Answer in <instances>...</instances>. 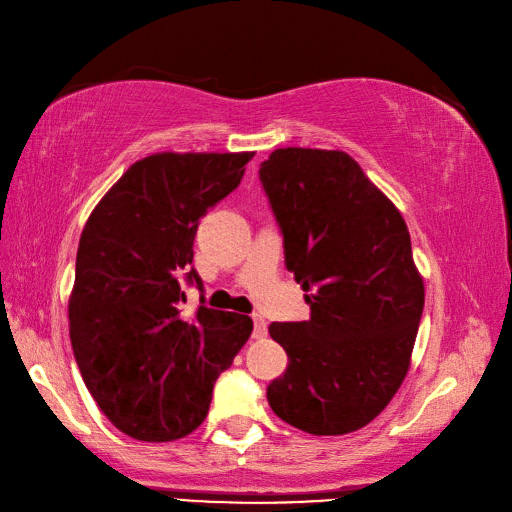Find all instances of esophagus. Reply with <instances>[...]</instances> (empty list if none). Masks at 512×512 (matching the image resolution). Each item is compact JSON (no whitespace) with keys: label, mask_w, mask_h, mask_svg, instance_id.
<instances>
[{"label":"esophagus","mask_w":512,"mask_h":512,"mask_svg":"<svg viewBox=\"0 0 512 512\" xmlns=\"http://www.w3.org/2000/svg\"><path fill=\"white\" fill-rule=\"evenodd\" d=\"M252 320H254V339L265 337L267 335V320L262 318L260 314H254Z\"/></svg>","instance_id":"obj_1"}]
</instances>
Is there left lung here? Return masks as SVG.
Masks as SVG:
<instances>
[{
    "instance_id": "1",
    "label": "left lung",
    "mask_w": 512,
    "mask_h": 512,
    "mask_svg": "<svg viewBox=\"0 0 512 512\" xmlns=\"http://www.w3.org/2000/svg\"><path fill=\"white\" fill-rule=\"evenodd\" d=\"M260 181L312 309L269 327L288 354L269 406L301 431L344 436L389 406L410 369L425 305L410 232L344 151L275 149Z\"/></svg>"
}]
</instances>
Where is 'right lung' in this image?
I'll use <instances>...</instances> for the list:
<instances>
[{"label":"right lung","instance_id":"add662e5","mask_svg":"<svg viewBox=\"0 0 512 512\" xmlns=\"http://www.w3.org/2000/svg\"><path fill=\"white\" fill-rule=\"evenodd\" d=\"M254 151L153 153L134 162L83 228L68 301L70 342L91 397L143 442L188 436L213 384L252 335V318L198 305L183 318L181 275L198 220L241 183ZM200 303H205L200 299Z\"/></svg>","mask_w":512,"mask_h":512}]
</instances>
